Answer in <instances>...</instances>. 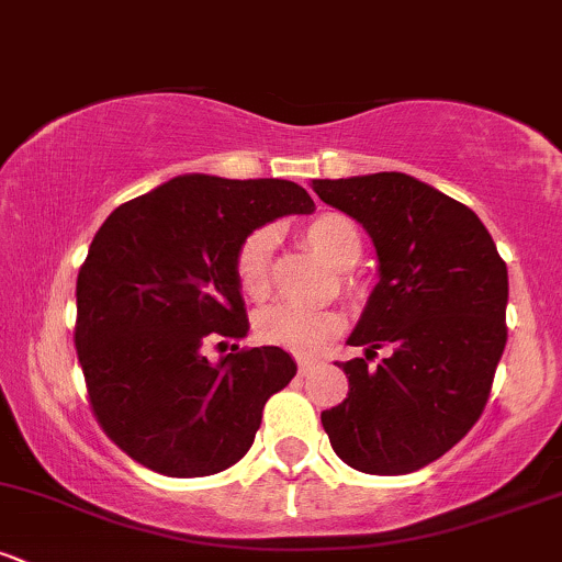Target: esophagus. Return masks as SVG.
I'll list each match as a JSON object with an SVG mask.
<instances>
[{
	"mask_svg": "<svg viewBox=\"0 0 562 562\" xmlns=\"http://www.w3.org/2000/svg\"><path fill=\"white\" fill-rule=\"evenodd\" d=\"M312 367H314L312 359L299 357V375H308V372H312Z\"/></svg>",
	"mask_w": 562,
	"mask_h": 562,
	"instance_id": "esophagus-1",
	"label": "esophagus"
}]
</instances>
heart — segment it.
Masks as SVG:
<instances>
[{
	"label": "heart",
	"instance_id": "obj_1",
	"mask_svg": "<svg viewBox=\"0 0 562 562\" xmlns=\"http://www.w3.org/2000/svg\"><path fill=\"white\" fill-rule=\"evenodd\" d=\"M303 240L333 272H351L362 259V235L357 224L344 214H322L303 229ZM277 248V229L259 227L243 237L235 254V277L240 290L250 299L267 295L272 282V256ZM346 293H357V285L344 277ZM344 330V317L333 308H306L295 303H277L263 308L256 319V333L267 344L282 346L301 357H314Z\"/></svg>",
	"mask_w": 562,
	"mask_h": 562
}]
</instances>
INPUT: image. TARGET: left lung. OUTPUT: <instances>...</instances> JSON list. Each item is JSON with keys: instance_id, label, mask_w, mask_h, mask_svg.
Listing matches in <instances>:
<instances>
[{"instance_id": "8db88e82", "label": "left lung", "mask_w": 562, "mask_h": 562, "mask_svg": "<svg viewBox=\"0 0 562 562\" xmlns=\"http://www.w3.org/2000/svg\"><path fill=\"white\" fill-rule=\"evenodd\" d=\"M333 209L362 224L378 285L340 364L344 404L322 412L335 454L372 475L415 473L454 447L486 406L507 344V267L481 218L398 171L312 179ZM378 347L390 357L366 364Z\"/></svg>"}]
</instances>
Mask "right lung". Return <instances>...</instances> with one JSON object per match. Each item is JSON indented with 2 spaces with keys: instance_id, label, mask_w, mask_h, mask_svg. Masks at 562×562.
Returning a JSON list of instances; mask_svg holds the SVG:
<instances>
[{
  "instance_id": "1",
  "label": "right lung",
  "mask_w": 562,
  "mask_h": 562,
  "mask_svg": "<svg viewBox=\"0 0 562 562\" xmlns=\"http://www.w3.org/2000/svg\"><path fill=\"white\" fill-rule=\"evenodd\" d=\"M312 211L288 179L182 173L97 229L76 282V353L102 430L139 465L200 479L250 449L263 404L299 367L280 346L232 344L216 364L203 346L248 335L235 277L243 237Z\"/></svg>"
}]
</instances>
